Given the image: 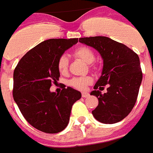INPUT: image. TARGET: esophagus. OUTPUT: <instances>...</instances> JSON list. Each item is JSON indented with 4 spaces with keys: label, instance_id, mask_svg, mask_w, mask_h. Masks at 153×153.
<instances>
[{
    "label": "esophagus",
    "instance_id": "1",
    "mask_svg": "<svg viewBox=\"0 0 153 153\" xmlns=\"http://www.w3.org/2000/svg\"><path fill=\"white\" fill-rule=\"evenodd\" d=\"M89 96V93L88 92H82V97L84 98H87Z\"/></svg>",
    "mask_w": 153,
    "mask_h": 153
}]
</instances>
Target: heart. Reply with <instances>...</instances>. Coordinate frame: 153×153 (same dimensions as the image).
<instances>
[{
	"mask_svg": "<svg viewBox=\"0 0 153 153\" xmlns=\"http://www.w3.org/2000/svg\"><path fill=\"white\" fill-rule=\"evenodd\" d=\"M75 55L80 57V59L88 63L91 64L95 61V54L92 52L91 49L82 46L80 48L76 49L75 51ZM69 57L68 56L64 54L60 57L58 62H57V68L60 73L62 74L67 73L69 69ZM92 82V79L91 76H79V77H74L69 81V84L71 86L74 87L80 90H84L87 86Z\"/></svg>",
	"mask_w": 153,
	"mask_h": 153,
	"instance_id": "heart-1",
	"label": "heart"
}]
</instances>
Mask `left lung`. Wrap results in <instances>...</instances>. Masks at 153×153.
I'll list each match as a JSON object with an SVG mask.
<instances>
[{"mask_svg": "<svg viewBox=\"0 0 153 153\" xmlns=\"http://www.w3.org/2000/svg\"><path fill=\"white\" fill-rule=\"evenodd\" d=\"M79 42L100 53L103 61L102 73L91 96L99 104L91 111L94 118L104 124H113L125 118L134 108L142 81L138 55L126 45L104 36L80 38ZM107 84V92L101 93Z\"/></svg>", "mask_w": 153, "mask_h": 153, "instance_id": "1", "label": "left lung"}]
</instances>
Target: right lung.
Masks as SVG:
<instances>
[{
    "instance_id": "1",
    "label": "right lung",
    "mask_w": 153,
    "mask_h": 153,
    "mask_svg": "<svg viewBox=\"0 0 153 153\" xmlns=\"http://www.w3.org/2000/svg\"><path fill=\"white\" fill-rule=\"evenodd\" d=\"M78 39L43 41L22 57L13 73V99L24 118L35 129L57 134L65 129L73 103L81 93L71 87L62 92L51 91L59 80L57 62Z\"/></svg>"
}]
</instances>
